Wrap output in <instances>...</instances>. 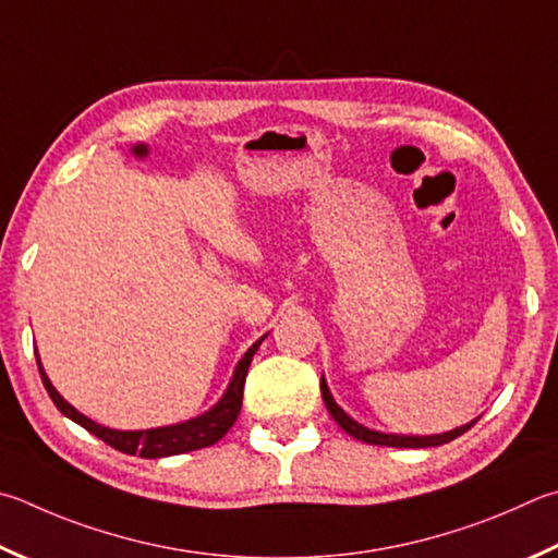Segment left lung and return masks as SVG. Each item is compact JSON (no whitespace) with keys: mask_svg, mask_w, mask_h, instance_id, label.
Here are the masks:
<instances>
[{"mask_svg":"<svg viewBox=\"0 0 558 558\" xmlns=\"http://www.w3.org/2000/svg\"><path fill=\"white\" fill-rule=\"evenodd\" d=\"M319 388H322L324 404H327V410H329V414L333 417V422H337L343 432L351 434L353 439L366 441V444H376V447H395V449H427V447H441V444H449L451 439L461 437L463 432H469V429L473 427V424H475V420H473V422H469V424H463V427H456V429L444 432V434H432V437H414V434H385V432H376V429L363 427V424H359L356 420L349 417V414L339 408L337 400L331 398L329 385H327V380H324V376H322Z\"/></svg>","mask_w":558,"mask_h":558,"instance_id":"1","label":"left lung"}]
</instances>
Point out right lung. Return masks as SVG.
Wrapping results in <instances>:
<instances>
[{"label":"right lung","mask_w":558,"mask_h":558,"mask_svg":"<svg viewBox=\"0 0 558 558\" xmlns=\"http://www.w3.org/2000/svg\"><path fill=\"white\" fill-rule=\"evenodd\" d=\"M263 339L266 337H260L256 343H253V347L244 353V359L236 363L234 376H231L227 390L217 400V404H211V408L207 412H202L199 417L168 424V427H156V429H134V432L109 429L105 424H97L95 420L85 417L83 412H77L73 404H70L63 395L53 388V383H50L44 366H40L38 351H36V363L40 371V380H44L50 400L56 402V408L63 412L68 420H73L75 424H80V427H85L89 434H95L97 439H102L105 444H109V447H114L121 453H129V456L138 453L141 459H163V456L207 449L231 429V424H234L239 417L241 400H244V383L253 361V353L258 351Z\"/></svg>","instance_id":"right-lung-1"}]
</instances>
